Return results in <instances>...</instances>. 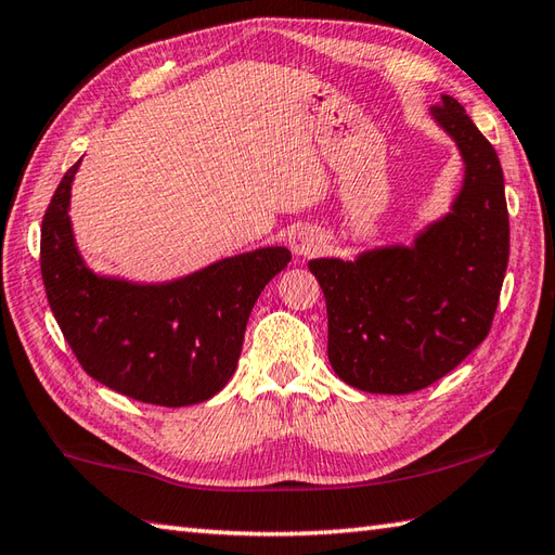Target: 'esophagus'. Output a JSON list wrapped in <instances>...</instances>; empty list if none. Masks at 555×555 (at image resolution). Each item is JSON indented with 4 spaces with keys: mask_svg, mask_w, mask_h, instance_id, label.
<instances>
[{
    "mask_svg": "<svg viewBox=\"0 0 555 555\" xmlns=\"http://www.w3.org/2000/svg\"><path fill=\"white\" fill-rule=\"evenodd\" d=\"M322 243H324L322 233L317 231V229H312V227H302V229H298L296 233L291 235L293 253L300 255V257H312V255H317V253H320Z\"/></svg>",
    "mask_w": 555,
    "mask_h": 555,
    "instance_id": "esophagus-1",
    "label": "esophagus"
}]
</instances>
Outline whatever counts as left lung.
Masks as SVG:
<instances>
[{"label":"left lung","mask_w":555,"mask_h":555,"mask_svg":"<svg viewBox=\"0 0 555 555\" xmlns=\"http://www.w3.org/2000/svg\"><path fill=\"white\" fill-rule=\"evenodd\" d=\"M431 119L465 164L451 211L412 245L308 264L326 298L328 362L338 379L367 393H412L455 370L487 338L508 267L496 150L453 98L434 104Z\"/></svg>","instance_id":"8db88e82"}]
</instances>
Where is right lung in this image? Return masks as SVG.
<instances>
[{
    "mask_svg": "<svg viewBox=\"0 0 555 555\" xmlns=\"http://www.w3.org/2000/svg\"><path fill=\"white\" fill-rule=\"evenodd\" d=\"M78 167L54 191L40 238L47 300L66 344L92 379L140 403L183 408L209 400L233 376L247 317L291 253L259 247L167 284L100 276L82 262L70 229Z\"/></svg>",
    "mask_w": 555,
    "mask_h": 555,
    "instance_id": "add662e5",
    "label": "right lung"
}]
</instances>
